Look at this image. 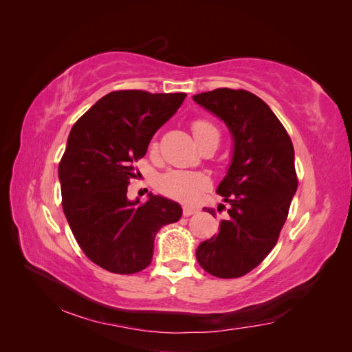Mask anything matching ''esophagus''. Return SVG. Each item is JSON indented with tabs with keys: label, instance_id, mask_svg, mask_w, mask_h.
I'll return each instance as SVG.
<instances>
[{
	"label": "esophagus",
	"instance_id": "esophagus-1",
	"mask_svg": "<svg viewBox=\"0 0 352 352\" xmlns=\"http://www.w3.org/2000/svg\"><path fill=\"white\" fill-rule=\"evenodd\" d=\"M195 212H198V208H197V207H190V206H185V207H184V216H185V217L192 216V214H195Z\"/></svg>",
	"mask_w": 352,
	"mask_h": 352
}]
</instances>
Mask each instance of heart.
Wrapping results in <instances>:
<instances>
[{
    "mask_svg": "<svg viewBox=\"0 0 352 352\" xmlns=\"http://www.w3.org/2000/svg\"><path fill=\"white\" fill-rule=\"evenodd\" d=\"M192 132L197 144L204 141L211 135H219L217 129L207 120H195L192 123ZM155 146V144H153ZM158 188L168 197L182 201H195L204 190L210 188V179L204 173L188 172V170H170L158 180Z\"/></svg>",
    "mask_w": 352,
    "mask_h": 352,
    "instance_id": "1",
    "label": "heart"
}]
</instances>
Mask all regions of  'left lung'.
Segmentation results:
<instances>
[{
	"label": "left lung",
	"mask_w": 352,
	"mask_h": 352,
	"mask_svg": "<svg viewBox=\"0 0 352 352\" xmlns=\"http://www.w3.org/2000/svg\"><path fill=\"white\" fill-rule=\"evenodd\" d=\"M192 100L225 122L233 141L228 173L217 186L229 204V217L220 221L217 235L198 245L197 260L216 278H239L257 267L278 242L298 186L294 146L257 95L219 88Z\"/></svg>",
	"instance_id": "8db88e82"
}]
</instances>
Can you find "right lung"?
<instances>
[{
  "mask_svg": "<svg viewBox=\"0 0 352 352\" xmlns=\"http://www.w3.org/2000/svg\"><path fill=\"white\" fill-rule=\"evenodd\" d=\"M185 92L114 91L72 127L58 166L63 211L79 247L100 267L132 274L150 265L157 232L182 216L176 201L148 194L127 198L133 162L170 120Z\"/></svg>",
  "mask_w": 352,
  "mask_h": 352,
  "instance_id": "1",
  "label": "right lung"
}]
</instances>
